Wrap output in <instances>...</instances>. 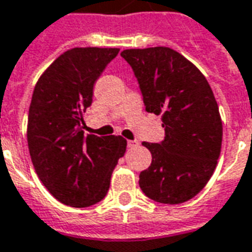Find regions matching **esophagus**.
<instances>
[{
  "instance_id": "1",
  "label": "esophagus",
  "mask_w": 252,
  "mask_h": 252,
  "mask_svg": "<svg viewBox=\"0 0 252 252\" xmlns=\"http://www.w3.org/2000/svg\"><path fill=\"white\" fill-rule=\"evenodd\" d=\"M135 146H138V141H135V139H127V148H135Z\"/></svg>"
}]
</instances>
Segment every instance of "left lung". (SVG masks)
I'll list each match as a JSON object with an SVG mask.
<instances>
[{"label":"left lung","instance_id":"left-lung-1","mask_svg":"<svg viewBox=\"0 0 252 252\" xmlns=\"http://www.w3.org/2000/svg\"><path fill=\"white\" fill-rule=\"evenodd\" d=\"M121 56L137 78L145 110L161 114L165 127L159 144L142 142L152 164L139 174V187L157 203L188 201L207 185L220 156L223 126L214 93L174 49H125Z\"/></svg>","mask_w":252,"mask_h":252}]
</instances>
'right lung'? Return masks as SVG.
Returning <instances> with one entry per match:
<instances>
[{
    "mask_svg": "<svg viewBox=\"0 0 252 252\" xmlns=\"http://www.w3.org/2000/svg\"><path fill=\"white\" fill-rule=\"evenodd\" d=\"M118 48H72L38 79L28 115V146L38 179L60 203L84 208L104 199L118 159L119 135H84L82 113Z\"/></svg>",
    "mask_w": 252,
    "mask_h": 252,
    "instance_id": "add662e5",
    "label": "right lung"
}]
</instances>
